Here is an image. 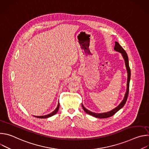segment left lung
I'll list each match as a JSON object with an SVG mask.
<instances>
[{
	"label": "left lung",
	"mask_w": 149,
	"mask_h": 149,
	"mask_svg": "<svg viewBox=\"0 0 149 149\" xmlns=\"http://www.w3.org/2000/svg\"><path fill=\"white\" fill-rule=\"evenodd\" d=\"M114 50L119 52L121 54L124 61H125V64L127 71V90H126V93L125 94V96L124 97V99L123 101L121 102V103L116 107L115 109L112 110L110 111L107 112V113H93L87 109H86L84 107V105L82 104V107L84 111L86 113L93 116L96 118H108L110 117L113 116L114 114H116L119 110H120L122 107H123V106L125 105L126 101L127 100V97H128L129 95V85H130V76H131V71L130 68L129 67V58L128 56H127V54L125 50L122 48V47L117 42H115V47H114Z\"/></svg>",
	"instance_id": "left-lung-1"
}]
</instances>
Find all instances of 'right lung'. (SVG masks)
<instances>
[{"label": "right lung", "instance_id": "1", "mask_svg": "<svg viewBox=\"0 0 149 149\" xmlns=\"http://www.w3.org/2000/svg\"><path fill=\"white\" fill-rule=\"evenodd\" d=\"M59 103H58V105H57V107L56 108V109L52 111L51 113L49 114H47V115H45V116H34L36 118H48V117H50L54 115H55V114L57 113V112L58 111V110H59Z\"/></svg>", "mask_w": 149, "mask_h": 149}]
</instances>
